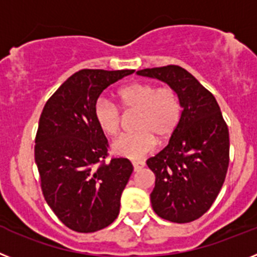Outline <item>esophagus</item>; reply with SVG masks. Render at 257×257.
I'll return each mask as SVG.
<instances>
[{"label":"esophagus","instance_id":"obj_1","mask_svg":"<svg viewBox=\"0 0 257 257\" xmlns=\"http://www.w3.org/2000/svg\"><path fill=\"white\" fill-rule=\"evenodd\" d=\"M132 165H133V170H135V171H140V170H141L142 167L145 166V163H144L142 161H135V162H132Z\"/></svg>","mask_w":257,"mask_h":257}]
</instances>
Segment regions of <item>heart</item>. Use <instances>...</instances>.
<instances>
[{"instance_id": "b5f03b06", "label": "heart", "mask_w": 257, "mask_h": 257, "mask_svg": "<svg viewBox=\"0 0 257 257\" xmlns=\"http://www.w3.org/2000/svg\"><path fill=\"white\" fill-rule=\"evenodd\" d=\"M118 98L126 109H139L135 129L137 132L122 135L111 144L112 152L124 158H144L153 152L155 136L169 137L180 118L179 96L171 87H157L148 82H135L121 87ZM94 117L105 135L115 136L120 129V112L108 99L99 98L94 107Z\"/></svg>"}]
</instances>
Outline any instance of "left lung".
Wrapping results in <instances>:
<instances>
[{
  "mask_svg": "<svg viewBox=\"0 0 257 257\" xmlns=\"http://www.w3.org/2000/svg\"><path fill=\"white\" fill-rule=\"evenodd\" d=\"M137 74L167 83L183 108L169 145L146 161L155 174L152 206L170 222L195 221L208 212L225 182L227 125L212 92L182 66L142 69Z\"/></svg>",
  "mask_w": 257,
  "mask_h": 257,
  "instance_id": "left-lung-1",
  "label": "left lung"
}]
</instances>
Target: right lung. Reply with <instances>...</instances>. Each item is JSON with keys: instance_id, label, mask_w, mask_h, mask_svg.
<instances>
[{"instance_id": "obj_1", "label": "right lung", "mask_w": 257, "mask_h": 257, "mask_svg": "<svg viewBox=\"0 0 257 257\" xmlns=\"http://www.w3.org/2000/svg\"><path fill=\"white\" fill-rule=\"evenodd\" d=\"M135 70L82 69L70 75L39 118L35 163L45 201L77 232H94L117 218L133 172L126 158L104 162L108 142L94 117L99 95Z\"/></svg>"}]
</instances>
